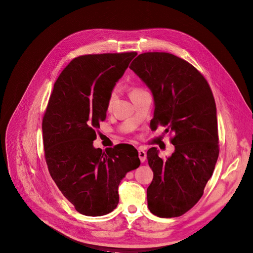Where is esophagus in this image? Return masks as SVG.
I'll list each match as a JSON object with an SVG mask.
<instances>
[{
    "label": "esophagus",
    "instance_id": "obj_1",
    "mask_svg": "<svg viewBox=\"0 0 253 253\" xmlns=\"http://www.w3.org/2000/svg\"><path fill=\"white\" fill-rule=\"evenodd\" d=\"M138 153H139V158H140L141 162H144V161L146 160V157H147V154H146V152H145L144 150H142V149H139Z\"/></svg>",
    "mask_w": 253,
    "mask_h": 253
}]
</instances>
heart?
Segmentation results:
<instances>
[{
	"label": "heart",
	"instance_id": "1",
	"mask_svg": "<svg viewBox=\"0 0 253 253\" xmlns=\"http://www.w3.org/2000/svg\"><path fill=\"white\" fill-rule=\"evenodd\" d=\"M117 87H113L112 90H111V92H110V94H109V98H108V107H110L111 105H112V103L114 102V100L116 99V97H117ZM142 92H144V90L143 88H141V87H133L132 90L130 91V96H133V95H137V94H139V93H142Z\"/></svg>",
	"mask_w": 253,
	"mask_h": 253
}]
</instances>
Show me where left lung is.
I'll return each mask as SVG.
<instances>
[{"label":"left lung","instance_id":"left-lung-1","mask_svg":"<svg viewBox=\"0 0 253 253\" xmlns=\"http://www.w3.org/2000/svg\"><path fill=\"white\" fill-rule=\"evenodd\" d=\"M129 68L150 88L155 110L151 126L172 133L174 152L162 159L155 147L147 152L153 180L147 189L150 211L181 216L203 195L218 157L216 107L211 88L194 66L166 52L140 54Z\"/></svg>","mask_w":253,"mask_h":253}]
</instances>
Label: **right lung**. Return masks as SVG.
Instances as JSON below:
<instances>
[{"mask_svg":"<svg viewBox=\"0 0 253 253\" xmlns=\"http://www.w3.org/2000/svg\"><path fill=\"white\" fill-rule=\"evenodd\" d=\"M137 52L83 55L72 59L54 84L42 117V143L49 172L64 197L82 214L114 211L118 186L140 166L137 149L118 144L94 148L106 120L108 98Z\"/></svg>","mask_w":253,"mask_h":253,"instance_id":"1","label":"right lung"}]
</instances>
